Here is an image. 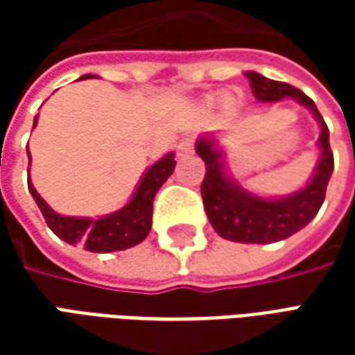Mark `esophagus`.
Instances as JSON below:
<instances>
[{
    "label": "esophagus",
    "instance_id": "34e87169",
    "mask_svg": "<svg viewBox=\"0 0 355 355\" xmlns=\"http://www.w3.org/2000/svg\"><path fill=\"white\" fill-rule=\"evenodd\" d=\"M178 155H190L193 152V139L192 137H184V139L178 142Z\"/></svg>",
    "mask_w": 355,
    "mask_h": 355
}]
</instances>
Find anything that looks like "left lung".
I'll list each match as a JSON object with an SVG mask.
<instances>
[{"label":"left lung","mask_w":355,"mask_h":355,"mask_svg":"<svg viewBox=\"0 0 355 355\" xmlns=\"http://www.w3.org/2000/svg\"><path fill=\"white\" fill-rule=\"evenodd\" d=\"M253 94L261 102H279L293 98L313 114L320 123V162L304 188L282 198H262L234 180L226 171L223 152L216 146L213 135H203L196 142V152L205 162V178L201 184V198L211 226L220 238L238 243H275L287 239L318 215L325 200L329 178L335 167L329 146V129L315 102L302 91L283 81L268 80L257 72H245Z\"/></svg>","instance_id":"1"}]
</instances>
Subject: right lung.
Returning a JSON list of instances; mask_svg holds the SVG:
<instances>
[{
    "instance_id": "1",
    "label": "right lung",
    "mask_w": 355,
    "mask_h": 355,
    "mask_svg": "<svg viewBox=\"0 0 355 355\" xmlns=\"http://www.w3.org/2000/svg\"><path fill=\"white\" fill-rule=\"evenodd\" d=\"M87 78H96V76H91V73L81 76V80H87ZM35 123H37V116L34 117V127ZM28 159H32L30 152H28ZM175 165L177 162H175L173 152L163 155L159 162L148 167L125 207L110 215L96 216V218L58 215L37 193L30 178H28V190L42 211L47 226L62 241L70 245L83 243L85 251H91V253H114V251H123L129 247L139 245L150 234L152 203H154L155 193L162 188L163 182L173 175Z\"/></svg>"
}]
</instances>
